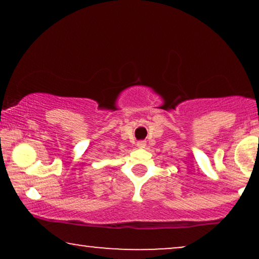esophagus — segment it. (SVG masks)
Returning <instances> with one entry per match:
<instances>
[{
	"instance_id": "1",
	"label": "esophagus",
	"mask_w": 259,
	"mask_h": 259,
	"mask_svg": "<svg viewBox=\"0 0 259 259\" xmlns=\"http://www.w3.org/2000/svg\"><path fill=\"white\" fill-rule=\"evenodd\" d=\"M137 146L139 148H144L145 146H146V143H145V141H138Z\"/></svg>"
}]
</instances>
